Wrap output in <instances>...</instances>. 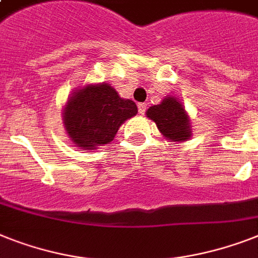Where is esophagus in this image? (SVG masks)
I'll list each match as a JSON object with an SVG mask.
<instances>
[{"label": "esophagus", "mask_w": 258, "mask_h": 258, "mask_svg": "<svg viewBox=\"0 0 258 258\" xmlns=\"http://www.w3.org/2000/svg\"><path fill=\"white\" fill-rule=\"evenodd\" d=\"M146 110H147V104H146V103L138 104V111H139V114L143 115L144 112H146Z\"/></svg>", "instance_id": "1"}]
</instances>
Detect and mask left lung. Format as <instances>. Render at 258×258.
I'll return each instance as SVG.
<instances>
[{
  "label": "left lung",
  "mask_w": 258,
  "mask_h": 258,
  "mask_svg": "<svg viewBox=\"0 0 258 258\" xmlns=\"http://www.w3.org/2000/svg\"><path fill=\"white\" fill-rule=\"evenodd\" d=\"M146 115L167 140L183 143L192 136L189 115L176 96L167 95L159 104L151 106Z\"/></svg>",
  "instance_id": "obj_1"
}]
</instances>
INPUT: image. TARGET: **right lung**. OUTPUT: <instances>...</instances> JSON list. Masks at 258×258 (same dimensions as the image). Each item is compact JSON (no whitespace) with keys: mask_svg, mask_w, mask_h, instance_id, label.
<instances>
[{"mask_svg":"<svg viewBox=\"0 0 258 258\" xmlns=\"http://www.w3.org/2000/svg\"><path fill=\"white\" fill-rule=\"evenodd\" d=\"M136 114L135 102L120 98L110 83H87L73 90L62 112L69 139L81 151L112 142L119 127Z\"/></svg>","mask_w":258,"mask_h":258,"instance_id":"obj_1","label":"right lung"}]
</instances>
